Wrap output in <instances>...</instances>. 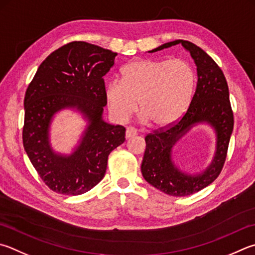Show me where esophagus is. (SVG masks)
<instances>
[{"label": "esophagus", "instance_id": "34e87169", "mask_svg": "<svg viewBox=\"0 0 255 255\" xmlns=\"http://www.w3.org/2000/svg\"><path fill=\"white\" fill-rule=\"evenodd\" d=\"M137 135V130L133 127H128L126 129V138L127 139H129V138H131L133 136Z\"/></svg>", "mask_w": 255, "mask_h": 255}]
</instances>
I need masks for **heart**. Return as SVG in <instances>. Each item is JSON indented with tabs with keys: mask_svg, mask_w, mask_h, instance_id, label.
<instances>
[{
	"mask_svg": "<svg viewBox=\"0 0 255 255\" xmlns=\"http://www.w3.org/2000/svg\"><path fill=\"white\" fill-rule=\"evenodd\" d=\"M195 72L182 59L136 60L122 70V81L106 87L109 110L118 122H126L137 110L142 122L167 128L183 117L191 103Z\"/></svg>",
	"mask_w": 255,
	"mask_h": 255,
	"instance_id": "obj_1",
	"label": "heart"
}]
</instances>
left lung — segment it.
<instances>
[{
  "mask_svg": "<svg viewBox=\"0 0 255 255\" xmlns=\"http://www.w3.org/2000/svg\"><path fill=\"white\" fill-rule=\"evenodd\" d=\"M179 43L191 53L197 67L195 94L187 112L177 123L145 137L146 150L141 163V174L146 182L170 196L192 195L214 182L225 163L234 125L224 73L204 50L189 41L175 40L148 52L152 53ZM198 123H207L215 129L217 149L207 169L200 174L191 175L182 172L173 164L171 151L174 143Z\"/></svg>",
  "mask_w": 255,
  "mask_h": 255,
  "instance_id": "obj_1",
  "label": "left lung"
}]
</instances>
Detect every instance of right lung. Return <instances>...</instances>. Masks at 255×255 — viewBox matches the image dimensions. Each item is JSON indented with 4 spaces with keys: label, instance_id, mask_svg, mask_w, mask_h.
Wrapping results in <instances>:
<instances>
[{
    "label": "right lung",
    "instance_id": "1",
    "mask_svg": "<svg viewBox=\"0 0 255 255\" xmlns=\"http://www.w3.org/2000/svg\"><path fill=\"white\" fill-rule=\"evenodd\" d=\"M117 53L75 41L53 51L40 64L24 97L23 146L33 167L50 189L80 195L104 178L108 156L125 141V127L103 119L107 105L104 76ZM63 109L79 111L88 124L69 155L55 153L49 126Z\"/></svg>",
    "mask_w": 255,
    "mask_h": 255
}]
</instances>
